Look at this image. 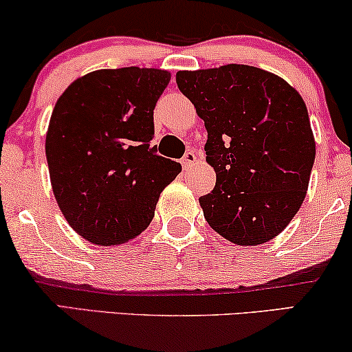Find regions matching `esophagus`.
<instances>
[{
	"instance_id": "34e87169",
	"label": "esophagus",
	"mask_w": 352,
	"mask_h": 352,
	"mask_svg": "<svg viewBox=\"0 0 352 352\" xmlns=\"http://www.w3.org/2000/svg\"><path fill=\"white\" fill-rule=\"evenodd\" d=\"M195 162H197V155H195L194 152H186L184 157L181 158V165L184 170H189V168H192L195 165Z\"/></svg>"
}]
</instances>
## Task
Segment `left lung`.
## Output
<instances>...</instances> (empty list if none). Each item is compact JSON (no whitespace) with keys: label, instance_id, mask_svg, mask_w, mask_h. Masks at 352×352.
Returning <instances> with one entry per match:
<instances>
[{"label":"left lung","instance_id":"8db88e82","mask_svg":"<svg viewBox=\"0 0 352 352\" xmlns=\"http://www.w3.org/2000/svg\"><path fill=\"white\" fill-rule=\"evenodd\" d=\"M176 84L208 132L217 184L199 199L205 220L234 244L273 239L302 205L316 160L302 97L281 77L245 65L179 71Z\"/></svg>","mask_w":352,"mask_h":352}]
</instances>
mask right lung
Wrapping results in <instances>:
<instances>
[{
    "label": "right lung",
    "mask_w": 352,
    "mask_h": 352,
    "mask_svg": "<svg viewBox=\"0 0 352 352\" xmlns=\"http://www.w3.org/2000/svg\"><path fill=\"white\" fill-rule=\"evenodd\" d=\"M170 77L134 66L94 71L54 104L45 144L53 194L90 243L116 245L139 236L181 173L179 163L150 147L153 109Z\"/></svg>",
    "instance_id": "1"
}]
</instances>
